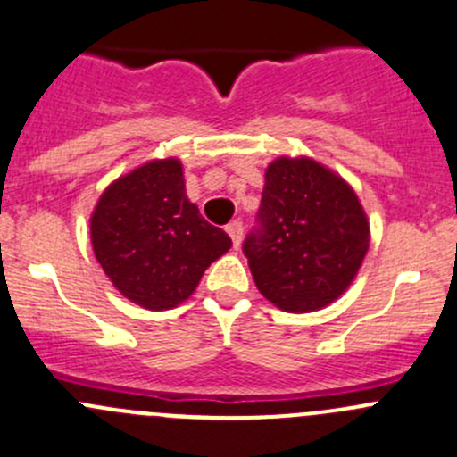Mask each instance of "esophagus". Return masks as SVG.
Returning <instances> with one entry per match:
<instances>
[{"label":"esophagus","mask_w":457,"mask_h":457,"mask_svg":"<svg viewBox=\"0 0 457 457\" xmlns=\"http://www.w3.org/2000/svg\"><path fill=\"white\" fill-rule=\"evenodd\" d=\"M227 233L230 235V239H233V246L239 248V244H242V233H244V227L239 220H235V222H230L227 227Z\"/></svg>","instance_id":"esophagus-1"}]
</instances>
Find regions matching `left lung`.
I'll list each match as a JSON object with an SVG mask.
<instances>
[{
    "mask_svg": "<svg viewBox=\"0 0 457 457\" xmlns=\"http://www.w3.org/2000/svg\"><path fill=\"white\" fill-rule=\"evenodd\" d=\"M260 228L244 242L255 287L278 309L311 313L336 302L371 242L369 220L346 179L311 157L266 166Z\"/></svg>",
    "mask_w": 457,
    "mask_h": 457,
    "instance_id": "left-lung-1",
    "label": "left lung"
}]
</instances>
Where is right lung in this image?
<instances>
[{"label": "right lung", "instance_id": "right-lung-1", "mask_svg": "<svg viewBox=\"0 0 457 457\" xmlns=\"http://www.w3.org/2000/svg\"><path fill=\"white\" fill-rule=\"evenodd\" d=\"M90 242L112 287L148 311L188 300L233 246L187 197L178 157L151 160L108 184L90 215Z\"/></svg>", "mask_w": 457, "mask_h": 457}]
</instances>
